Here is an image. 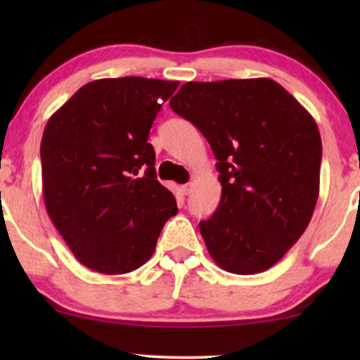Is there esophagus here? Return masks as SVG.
Masks as SVG:
<instances>
[{
	"label": "esophagus",
	"mask_w": 360,
	"mask_h": 360,
	"mask_svg": "<svg viewBox=\"0 0 360 360\" xmlns=\"http://www.w3.org/2000/svg\"><path fill=\"white\" fill-rule=\"evenodd\" d=\"M190 191H191V184L181 185V193H184V195H190Z\"/></svg>",
	"instance_id": "1"
}]
</instances>
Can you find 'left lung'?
I'll return each mask as SVG.
<instances>
[{"mask_svg": "<svg viewBox=\"0 0 360 360\" xmlns=\"http://www.w3.org/2000/svg\"><path fill=\"white\" fill-rule=\"evenodd\" d=\"M170 106L216 157L223 193L200 221L210 255L231 274L270 269L304 233L318 201L323 149L313 116L270 78L188 82Z\"/></svg>", "mask_w": 360, "mask_h": 360, "instance_id": "1", "label": "left lung"}]
</instances>
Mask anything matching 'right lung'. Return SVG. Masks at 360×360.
I'll return each instance as SVG.
<instances>
[{"label":"right lung","mask_w":360,"mask_h":360,"mask_svg":"<svg viewBox=\"0 0 360 360\" xmlns=\"http://www.w3.org/2000/svg\"><path fill=\"white\" fill-rule=\"evenodd\" d=\"M179 82L101 78L83 85L49 120L41 142L44 203L77 260L95 272L127 274L154 254L176 214L147 142Z\"/></svg>","instance_id":"obj_1"}]
</instances>
